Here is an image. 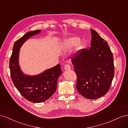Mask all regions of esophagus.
<instances>
[{"instance_id": "34e87169", "label": "esophagus", "mask_w": 128, "mask_h": 128, "mask_svg": "<svg viewBox=\"0 0 128 128\" xmlns=\"http://www.w3.org/2000/svg\"><path fill=\"white\" fill-rule=\"evenodd\" d=\"M64 68H65V70H70L71 68V66H70V65L67 64V65H65Z\"/></svg>"}]
</instances>
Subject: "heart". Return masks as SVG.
<instances>
[{
  "label": "heart",
  "mask_w": 128,
  "mask_h": 128,
  "mask_svg": "<svg viewBox=\"0 0 128 128\" xmlns=\"http://www.w3.org/2000/svg\"><path fill=\"white\" fill-rule=\"evenodd\" d=\"M79 38H71L67 39L66 41L64 42V46L68 47V48H70V47L73 46L77 44V48L78 49H81L83 48L84 46V44L82 43L79 42Z\"/></svg>",
  "instance_id": "1"
}]
</instances>
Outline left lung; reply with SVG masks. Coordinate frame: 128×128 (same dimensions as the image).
Instances as JSON below:
<instances>
[{
  "instance_id": "left-lung-1",
  "label": "left lung",
  "mask_w": 128,
  "mask_h": 128,
  "mask_svg": "<svg viewBox=\"0 0 128 128\" xmlns=\"http://www.w3.org/2000/svg\"><path fill=\"white\" fill-rule=\"evenodd\" d=\"M92 34L90 48L79 50L72 58L76 74V88L82 96L96 99L106 94L114 76V58L108 43L96 31Z\"/></svg>"
}]
</instances>
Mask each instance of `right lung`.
<instances>
[{
	"label": "right lung",
	"instance_id": "add662e5",
	"mask_svg": "<svg viewBox=\"0 0 128 128\" xmlns=\"http://www.w3.org/2000/svg\"><path fill=\"white\" fill-rule=\"evenodd\" d=\"M40 30L25 34L14 43L10 60V76L14 86L26 99L40 103L48 100L55 92L57 80L62 71L60 64L35 76H29L21 72L19 63V50L23 43L31 36L38 34Z\"/></svg>",
	"mask_w": 128,
	"mask_h": 128
}]
</instances>
